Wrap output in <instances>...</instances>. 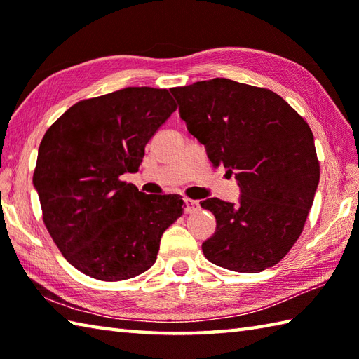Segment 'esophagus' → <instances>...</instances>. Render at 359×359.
Instances as JSON below:
<instances>
[{
	"label": "esophagus",
	"mask_w": 359,
	"mask_h": 359,
	"mask_svg": "<svg viewBox=\"0 0 359 359\" xmlns=\"http://www.w3.org/2000/svg\"><path fill=\"white\" fill-rule=\"evenodd\" d=\"M199 210V202L193 201V199H185V212H194Z\"/></svg>",
	"instance_id": "obj_1"
}]
</instances>
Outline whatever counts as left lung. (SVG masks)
<instances>
[{
	"instance_id": "1",
	"label": "left lung",
	"mask_w": 359,
	"mask_h": 359,
	"mask_svg": "<svg viewBox=\"0 0 359 359\" xmlns=\"http://www.w3.org/2000/svg\"><path fill=\"white\" fill-rule=\"evenodd\" d=\"M180 118L212 166L241 188L238 203L205 199L216 231L202 243L210 262L239 273L276 265L302 233L319 184L313 133L284 98L228 79L172 88Z\"/></svg>"
}]
</instances>
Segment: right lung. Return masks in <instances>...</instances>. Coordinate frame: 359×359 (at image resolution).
I'll return each instance as SVG.
<instances>
[{
	"label": "right lung",
	"instance_id": "obj_1",
	"mask_svg": "<svg viewBox=\"0 0 359 359\" xmlns=\"http://www.w3.org/2000/svg\"><path fill=\"white\" fill-rule=\"evenodd\" d=\"M177 109L166 89L125 88L71 106L38 148L34 187L43 222L66 261L98 280L139 276L184 212L177 194H144L120 179Z\"/></svg>",
	"mask_w": 359,
	"mask_h": 359
}]
</instances>
